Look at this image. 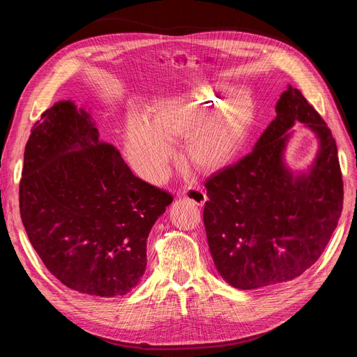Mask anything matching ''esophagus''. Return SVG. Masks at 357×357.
Here are the masks:
<instances>
[{
	"label": "esophagus",
	"instance_id": "esophagus-1",
	"mask_svg": "<svg viewBox=\"0 0 357 357\" xmlns=\"http://www.w3.org/2000/svg\"><path fill=\"white\" fill-rule=\"evenodd\" d=\"M181 197L185 199L192 201L193 204L199 205V207H202L205 201H207V195H205L204 190L199 188H189V189L181 190Z\"/></svg>",
	"mask_w": 357,
	"mask_h": 357
}]
</instances>
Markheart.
Returning <instances> with one entry per match:
<instances>
[{
  "mask_svg": "<svg viewBox=\"0 0 357 357\" xmlns=\"http://www.w3.org/2000/svg\"><path fill=\"white\" fill-rule=\"evenodd\" d=\"M255 122V101L247 91L205 83L150 104L144 116H129L123 146L129 164L143 180L160 185L185 138L183 155L201 174L228 168L240 155Z\"/></svg>",
  "mask_w": 357,
  "mask_h": 357,
  "instance_id": "1",
  "label": "heart"
}]
</instances>
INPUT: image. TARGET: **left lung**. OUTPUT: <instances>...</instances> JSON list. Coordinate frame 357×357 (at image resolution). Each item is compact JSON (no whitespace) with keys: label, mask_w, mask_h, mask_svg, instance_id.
Segmentation results:
<instances>
[{"label":"left lung","mask_w":357,"mask_h":357,"mask_svg":"<svg viewBox=\"0 0 357 357\" xmlns=\"http://www.w3.org/2000/svg\"><path fill=\"white\" fill-rule=\"evenodd\" d=\"M275 113L252 153L205 183L204 225L214 265L226 283L243 290L307 271L326 248L342 211L338 150L326 122L291 86ZM295 121L319 138L315 164L301 175L282 159Z\"/></svg>","instance_id":"1"}]
</instances>
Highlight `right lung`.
Returning a JSON list of instances; mask_svg holds the SVG:
<instances>
[{
	"instance_id": "1",
	"label": "right lung",
	"mask_w": 357,
	"mask_h": 357,
	"mask_svg": "<svg viewBox=\"0 0 357 357\" xmlns=\"http://www.w3.org/2000/svg\"><path fill=\"white\" fill-rule=\"evenodd\" d=\"M171 202L100 142L91 114L73 101L53 104L32 126L20 218L43 264L67 287L101 298L135 287L150 229Z\"/></svg>"
}]
</instances>
